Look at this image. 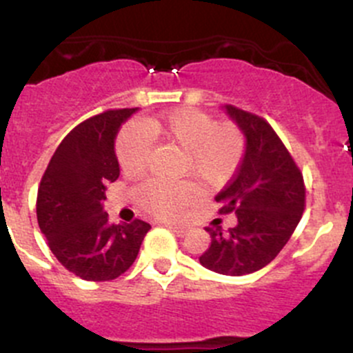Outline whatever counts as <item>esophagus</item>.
Wrapping results in <instances>:
<instances>
[{
  "label": "esophagus",
  "instance_id": "obj_1",
  "mask_svg": "<svg viewBox=\"0 0 353 353\" xmlns=\"http://www.w3.org/2000/svg\"><path fill=\"white\" fill-rule=\"evenodd\" d=\"M165 227H167V229L172 230L174 234H177V236H179V237H184L188 234V230H190V229H188V227L174 225V223H165Z\"/></svg>",
  "mask_w": 353,
  "mask_h": 353
}]
</instances>
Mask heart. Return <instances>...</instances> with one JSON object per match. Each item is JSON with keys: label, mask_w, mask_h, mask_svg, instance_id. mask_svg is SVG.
<instances>
[{"label": "heart", "mask_w": 353, "mask_h": 353, "mask_svg": "<svg viewBox=\"0 0 353 353\" xmlns=\"http://www.w3.org/2000/svg\"><path fill=\"white\" fill-rule=\"evenodd\" d=\"M172 145L184 150V172L194 176L208 190L225 186L239 169L244 157V134L230 123L216 124L201 110L181 108L148 117L141 126H128L116 141V155L126 176H138L147 169L152 143ZM193 183L145 181L133 190L137 205L159 219H176L198 198Z\"/></svg>", "instance_id": "obj_1"}]
</instances>
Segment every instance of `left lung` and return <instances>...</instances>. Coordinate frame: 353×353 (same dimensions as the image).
<instances>
[{
	"label": "left lung",
	"instance_id": "1",
	"mask_svg": "<svg viewBox=\"0 0 353 353\" xmlns=\"http://www.w3.org/2000/svg\"><path fill=\"white\" fill-rule=\"evenodd\" d=\"M245 137L236 176L216 194L220 213L236 212V227L210 229V248L199 256L205 268L241 276L272 263L294 234L305 206L302 174L285 145L263 117L223 105Z\"/></svg>",
	"mask_w": 353,
	"mask_h": 353
}]
</instances>
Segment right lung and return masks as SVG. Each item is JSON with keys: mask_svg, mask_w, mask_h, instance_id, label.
Segmentation results:
<instances>
[{"mask_svg": "<svg viewBox=\"0 0 353 353\" xmlns=\"http://www.w3.org/2000/svg\"><path fill=\"white\" fill-rule=\"evenodd\" d=\"M134 109L83 121L59 143L37 191V222L58 261L88 282L123 275L137 259L150 223H109L105 184L119 177L114 140Z\"/></svg>", "mask_w": 353, "mask_h": 353, "instance_id": "add662e5", "label": "right lung"}]
</instances>
